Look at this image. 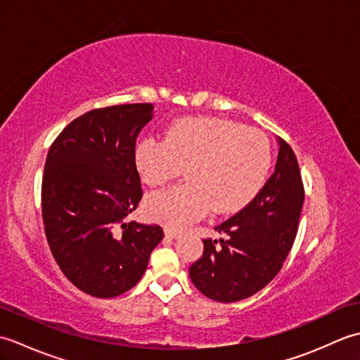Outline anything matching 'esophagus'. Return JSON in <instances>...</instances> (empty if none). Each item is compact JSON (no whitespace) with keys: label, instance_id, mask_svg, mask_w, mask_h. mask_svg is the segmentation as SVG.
Segmentation results:
<instances>
[{"label":"esophagus","instance_id":"esophagus-1","mask_svg":"<svg viewBox=\"0 0 360 360\" xmlns=\"http://www.w3.org/2000/svg\"><path fill=\"white\" fill-rule=\"evenodd\" d=\"M165 236H168V238H178L179 236V232H176V231H173V229H165Z\"/></svg>","mask_w":360,"mask_h":360}]
</instances>
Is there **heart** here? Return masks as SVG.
<instances>
[{"label":"heart","instance_id":"obj_1","mask_svg":"<svg viewBox=\"0 0 360 360\" xmlns=\"http://www.w3.org/2000/svg\"><path fill=\"white\" fill-rule=\"evenodd\" d=\"M136 168L148 186H164L187 167V184L153 193L147 215L168 227L243 209L263 188L271 168V143L258 129L217 117L174 122L165 137H145L136 148Z\"/></svg>","mask_w":360,"mask_h":360}]
</instances>
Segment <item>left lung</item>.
Instances as JSON below:
<instances>
[{
  "label": "left lung",
  "instance_id": "obj_1",
  "mask_svg": "<svg viewBox=\"0 0 360 360\" xmlns=\"http://www.w3.org/2000/svg\"><path fill=\"white\" fill-rule=\"evenodd\" d=\"M275 172L246 207L215 227L226 238L204 240L190 266L193 285L212 300L232 303L262 290L292 248L304 201L300 168L290 145L278 141Z\"/></svg>",
  "mask_w": 360,
  "mask_h": 360
}]
</instances>
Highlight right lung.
<instances>
[{"label":"right lung","instance_id":"obj_1","mask_svg":"<svg viewBox=\"0 0 360 360\" xmlns=\"http://www.w3.org/2000/svg\"><path fill=\"white\" fill-rule=\"evenodd\" d=\"M151 111V103L91 110L63 128L46 156V240L66 278L93 297L136 286L164 238L158 224L125 223L142 200L134 151Z\"/></svg>","mask_w":360,"mask_h":360}]
</instances>
